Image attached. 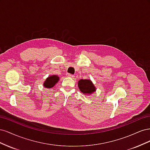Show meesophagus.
<instances>
[{
    "instance_id": "34e87169",
    "label": "esophagus",
    "mask_w": 150,
    "mask_h": 150,
    "mask_svg": "<svg viewBox=\"0 0 150 150\" xmlns=\"http://www.w3.org/2000/svg\"><path fill=\"white\" fill-rule=\"evenodd\" d=\"M66 76L67 77H70V78H74V76L73 74H69V73H67L66 74Z\"/></svg>"
}]
</instances>
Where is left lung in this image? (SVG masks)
I'll use <instances>...</instances> for the list:
<instances>
[{"instance_id":"left-lung-1","label":"left lung","mask_w":150,"mask_h":150,"mask_svg":"<svg viewBox=\"0 0 150 150\" xmlns=\"http://www.w3.org/2000/svg\"><path fill=\"white\" fill-rule=\"evenodd\" d=\"M78 87L83 94L88 95L96 91V87L90 79H81L78 81Z\"/></svg>"}]
</instances>
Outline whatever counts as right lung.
Listing matches in <instances>:
<instances>
[{
	"instance_id": "right-lung-1",
	"label": "right lung",
	"mask_w": 150,
	"mask_h": 150,
	"mask_svg": "<svg viewBox=\"0 0 150 150\" xmlns=\"http://www.w3.org/2000/svg\"><path fill=\"white\" fill-rule=\"evenodd\" d=\"M59 80V78L56 75H52L48 77L44 83V86L46 88H51L54 86Z\"/></svg>"
}]
</instances>
